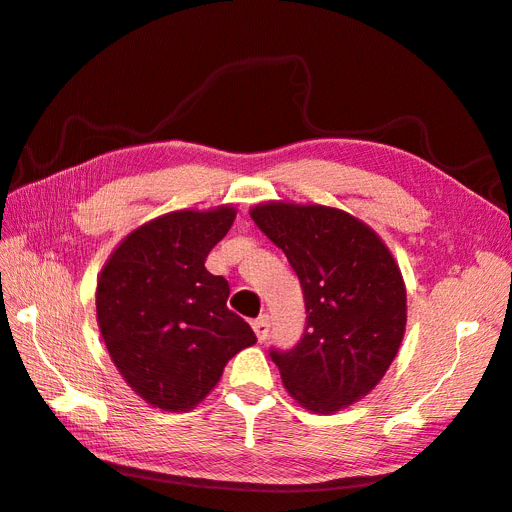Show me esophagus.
I'll return each mask as SVG.
<instances>
[{
    "label": "esophagus",
    "instance_id": "1",
    "mask_svg": "<svg viewBox=\"0 0 512 512\" xmlns=\"http://www.w3.org/2000/svg\"><path fill=\"white\" fill-rule=\"evenodd\" d=\"M253 329H255V335H257L259 342L268 339V335H270V316H268V313H264V316H259L257 320H253Z\"/></svg>",
    "mask_w": 512,
    "mask_h": 512
}]
</instances>
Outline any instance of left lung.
I'll list each match as a JSON object with an SVG mask.
<instances>
[{
	"mask_svg": "<svg viewBox=\"0 0 512 512\" xmlns=\"http://www.w3.org/2000/svg\"><path fill=\"white\" fill-rule=\"evenodd\" d=\"M251 218L303 287V337L290 350L270 348L285 389L316 413L357 402L385 376L404 335L396 261L370 227L333 207L268 203Z\"/></svg>",
	"mask_w": 512,
	"mask_h": 512,
	"instance_id": "8db88e82",
	"label": "left lung"
}]
</instances>
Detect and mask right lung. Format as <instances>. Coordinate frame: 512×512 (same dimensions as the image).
Segmentation results:
<instances>
[{
    "label": "right lung",
    "mask_w": 512,
    "mask_h": 512,
    "mask_svg": "<svg viewBox=\"0 0 512 512\" xmlns=\"http://www.w3.org/2000/svg\"><path fill=\"white\" fill-rule=\"evenodd\" d=\"M233 207L173 212L116 248L97 285V322L127 385L151 406L188 411L257 337L227 307L229 283L207 272Z\"/></svg>",
    "instance_id": "1"
}]
</instances>
